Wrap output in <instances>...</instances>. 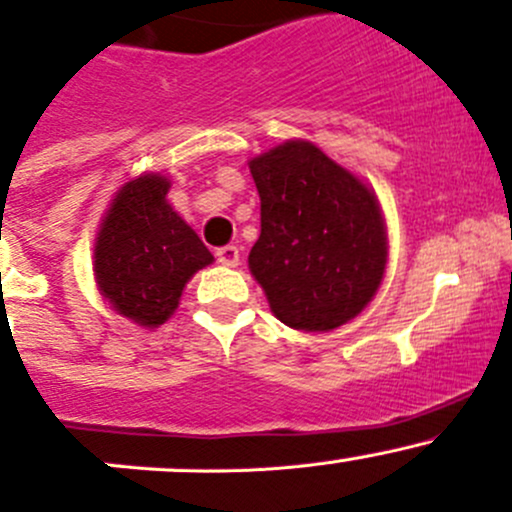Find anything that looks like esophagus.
I'll list each match as a JSON object with an SVG mask.
<instances>
[{
    "instance_id": "esophagus-1",
    "label": "esophagus",
    "mask_w": 512,
    "mask_h": 512,
    "mask_svg": "<svg viewBox=\"0 0 512 512\" xmlns=\"http://www.w3.org/2000/svg\"><path fill=\"white\" fill-rule=\"evenodd\" d=\"M215 255H218L220 265H225V267H237V265H240V250H237L235 245L220 247V250L215 252Z\"/></svg>"
}]
</instances>
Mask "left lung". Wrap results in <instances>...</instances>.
<instances>
[{"label":"left lung","instance_id":"left-lung-1","mask_svg":"<svg viewBox=\"0 0 512 512\" xmlns=\"http://www.w3.org/2000/svg\"><path fill=\"white\" fill-rule=\"evenodd\" d=\"M260 237L250 272L272 314L299 332L354 319L384 280L389 242L379 200L309 141H285L250 160Z\"/></svg>","mask_w":512,"mask_h":512}]
</instances>
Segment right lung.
<instances>
[{
  "label": "right lung",
  "instance_id": "obj_1",
  "mask_svg": "<svg viewBox=\"0 0 512 512\" xmlns=\"http://www.w3.org/2000/svg\"><path fill=\"white\" fill-rule=\"evenodd\" d=\"M158 173L128 180L98 227L94 275L103 297L138 327L156 329L178 309L190 277L213 262L195 230L165 200Z\"/></svg>",
  "mask_w": 512,
  "mask_h": 512
}]
</instances>
